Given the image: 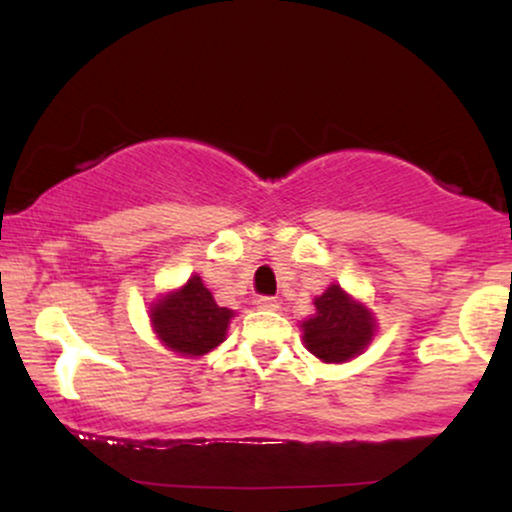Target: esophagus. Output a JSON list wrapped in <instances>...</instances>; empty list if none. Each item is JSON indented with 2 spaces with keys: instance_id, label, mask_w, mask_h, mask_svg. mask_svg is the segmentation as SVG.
Listing matches in <instances>:
<instances>
[{
  "instance_id": "1",
  "label": "esophagus",
  "mask_w": 512,
  "mask_h": 512,
  "mask_svg": "<svg viewBox=\"0 0 512 512\" xmlns=\"http://www.w3.org/2000/svg\"><path fill=\"white\" fill-rule=\"evenodd\" d=\"M255 305L260 310H276V308H279V303H276V298H272V296H260L255 301Z\"/></svg>"
}]
</instances>
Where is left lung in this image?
<instances>
[{
  "label": "left lung",
  "instance_id": "1",
  "mask_svg": "<svg viewBox=\"0 0 512 512\" xmlns=\"http://www.w3.org/2000/svg\"><path fill=\"white\" fill-rule=\"evenodd\" d=\"M315 313L301 322L303 344L325 363H344L361 354L375 337V317L342 286L332 284L315 298Z\"/></svg>",
  "mask_w": 512,
  "mask_h": 512
}]
</instances>
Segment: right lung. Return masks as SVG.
Masks as SVG:
<instances>
[{
	"label": "right lung",
	"instance_id": "obj_1",
	"mask_svg": "<svg viewBox=\"0 0 512 512\" xmlns=\"http://www.w3.org/2000/svg\"><path fill=\"white\" fill-rule=\"evenodd\" d=\"M233 310L219 308L202 276H190L178 291H170L151 305V327L170 351L182 356H204L223 339Z\"/></svg>",
	"mask_w": 512,
	"mask_h": 512
}]
</instances>
